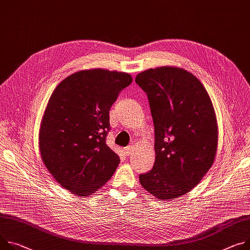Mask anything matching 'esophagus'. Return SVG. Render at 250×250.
Returning <instances> with one entry per match:
<instances>
[{
	"mask_svg": "<svg viewBox=\"0 0 250 250\" xmlns=\"http://www.w3.org/2000/svg\"><path fill=\"white\" fill-rule=\"evenodd\" d=\"M124 151H125V153L127 156H130V155L133 153V146H128L125 147Z\"/></svg>",
	"mask_w": 250,
	"mask_h": 250,
	"instance_id": "esophagus-1",
	"label": "esophagus"
}]
</instances>
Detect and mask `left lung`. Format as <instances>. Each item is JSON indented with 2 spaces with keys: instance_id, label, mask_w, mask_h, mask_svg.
<instances>
[{
  "instance_id": "obj_1",
  "label": "left lung",
  "mask_w": 250,
  "mask_h": 250,
  "mask_svg": "<svg viewBox=\"0 0 250 250\" xmlns=\"http://www.w3.org/2000/svg\"><path fill=\"white\" fill-rule=\"evenodd\" d=\"M137 83L146 94L154 126L153 167L140 174L142 187L158 199L190 191L213 164L217 124L202 83L173 66L149 69Z\"/></svg>"
}]
</instances>
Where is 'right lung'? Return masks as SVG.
I'll return each mask as SVG.
<instances>
[{
  "label": "right lung",
  "instance_id": "1",
  "mask_svg": "<svg viewBox=\"0 0 250 250\" xmlns=\"http://www.w3.org/2000/svg\"><path fill=\"white\" fill-rule=\"evenodd\" d=\"M132 78L96 69L62 81L40 128L42 160L58 183L79 196L102 188L116 171L119 155L105 144L109 109Z\"/></svg>",
  "mask_w": 250,
  "mask_h": 250
}]
</instances>
